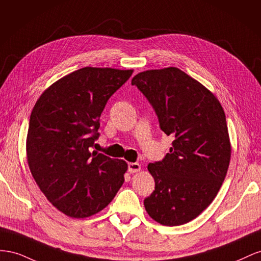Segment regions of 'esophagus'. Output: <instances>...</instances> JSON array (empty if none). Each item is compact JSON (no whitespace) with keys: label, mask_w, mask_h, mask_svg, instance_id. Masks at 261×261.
Returning <instances> with one entry per match:
<instances>
[{"label":"esophagus","mask_w":261,"mask_h":261,"mask_svg":"<svg viewBox=\"0 0 261 261\" xmlns=\"http://www.w3.org/2000/svg\"><path fill=\"white\" fill-rule=\"evenodd\" d=\"M128 170L130 174H133V173H139L141 170V165L139 163H129L128 165Z\"/></svg>","instance_id":"esophagus-1"}]
</instances>
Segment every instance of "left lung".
Returning a JSON list of instances; mask_svg holds the SVG:
<instances>
[{"instance_id":"left-lung-1","label":"left lung","mask_w":261,"mask_h":261,"mask_svg":"<svg viewBox=\"0 0 261 261\" xmlns=\"http://www.w3.org/2000/svg\"><path fill=\"white\" fill-rule=\"evenodd\" d=\"M131 84L175 138L165 159L147 165L155 190L145 210L162 225H182L211 204L225 179L232 147L224 110L212 92L174 66L141 72Z\"/></svg>"}]
</instances>
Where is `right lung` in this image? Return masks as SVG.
<instances>
[{"label": "right lung", "mask_w": 261, "mask_h": 261, "mask_svg": "<svg viewBox=\"0 0 261 261\" xmlns=\"http://www.w3.org/2000/svg\"><path fill=\"white\" fill-rule=\"evenodd\" d=\"M132 72L86 66L55 82L35 103L26 139L28 166L50 203L70 218L98 213L124 181L128 164L92 147L108 99Z\"/></svg>", "instance_id": "add662e5"}]
</instances>
